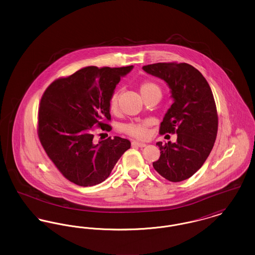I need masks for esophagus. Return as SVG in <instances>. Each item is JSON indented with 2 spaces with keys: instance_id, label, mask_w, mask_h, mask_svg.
Wrapping results in <instances>:
<instances>
[{
  "instance_id": "esophagus-1",
  "label": "esophagus",
  "mask_w": 255,
  "mask_h": 255,
  "mask_svg": "<svg viewBox=\"0 0 255 255\" xmlns=\"http://www.w3.org/2000/svg\"><path fill=\"white\" fill-rule=\"evenodd\" d=\"M132 145L133 146H137V147H145V143H143V142H139V141H135V140H133V142H132Z\"/></svg>"
}]
</instances>
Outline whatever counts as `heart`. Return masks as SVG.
<instances>
[{
  "label": "heart",
  "instance_id": "heart-1",
  "mask_svg": "<svg viewBox=\"0 0 255 255\" xmlns=\"http://www.w3.org/2000/svg\"><path fill=\"white\" fill-rule=\"evenodd\" d=\"M139 92L141 97H143V99L154 94H161L159 87L152 81H143L142 83H140ZM120 97H121L120 91H115L110 97L109 108L112 113H116L119 109ZM122 130L124 133L139 139H144L148 136V133H149L148 122H131V123L125 124L122 127Z\"/></svg>",
  "mask_w": 255,
  "mask_h": 255
}]
</instances>
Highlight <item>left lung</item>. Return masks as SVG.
<instances>
[{
  "label": "left lung",
  "mask_w": 255,
  "mask_h": 255,
  "mask_svg": "<svg viewBox=\"0 0 255 255\" xmlns=\"http://www.w3.org/2000/svg\"><path fill=\"white\" fill-rule=\"evenodd\" d=\"M145 73L166 82L174 102L160 123L159 133H177V141L157 142L160 156L153 166L170 182H182L202 167L218 131L214 97L206 78L186 63H156Z\"/></svg>",
  "instance_id": "left-lung-1"
}]
</instances>
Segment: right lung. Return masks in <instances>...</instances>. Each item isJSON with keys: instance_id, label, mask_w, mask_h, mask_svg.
<instances>
[{"instance_id": "1", "label": "right lung", "mask_w": 255, "mask_h": 255, "mask_svg": "<svg viewBox=\"0 0 255 255\" xmlns=\"http://www.w3.org/2000/svg\"><path fill=\"white\" fill-rule=\"evenodd\" d=\"M86 67L53 81L41 98L38 136L62 175L80 186L104 182L131 142L120 136L94 141V129L111 131L109 100L133 70Z\"/></svg>"}]
</instances>
